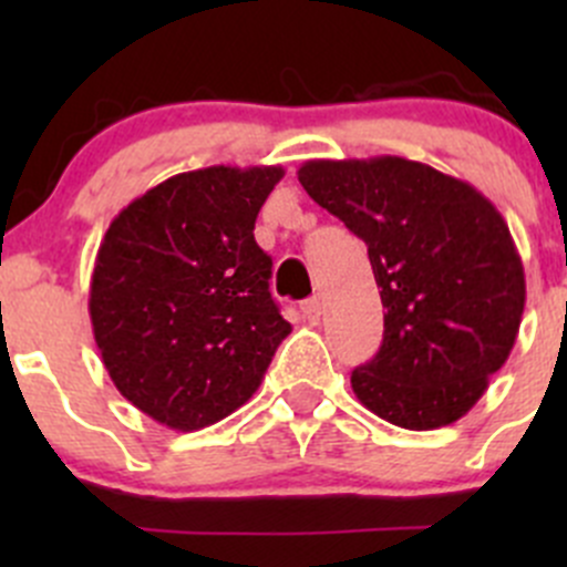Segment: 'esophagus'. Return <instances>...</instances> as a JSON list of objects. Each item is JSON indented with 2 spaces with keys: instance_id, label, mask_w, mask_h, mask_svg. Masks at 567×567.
I'll use <instances>...</instances> for the list:
<instances>
[{
  "instance_id": "obj_1",
  "label": "esophagus",
  "mask_w": 567,
  "mask_h": 567,
  "mask_svg": "<svg viewBox=\"0 0 567 567\" xmlns=\"http://www.w3.org/2000/svg\"><path fill=\"white\" fill-rule=\"evenodd\" d=\"M301 312H305V318L310 320L312 326H316L318 320H320V316H323V310H320V299H307V301H301Z\"/></svg>"
}]
</instances>
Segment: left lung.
Returning a JSON list of instances; mask_svg holds the SVG:
<instances>
[{
    "label": "left lung",
    "mask_w": 567,
    "mask_h": 567,
    "mask_svg": "<svg viewBox=\"0 0 567 567\" xmlns=\"http://www.w3.org/2000/svg\"><path fill=\"white\" fill-rule=\"evenodd\" d=\"M299 181L368 244L384 342L351 373L364 409L405 431L461 420L507 362L522 326V255L472 183L400 156L316 158Z\"/></svg>",
    "instance_id": "obj_1"
}]
</instances>
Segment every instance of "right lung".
I'll return each mask as SVG.
<instances>
[{
	"label": "right lung",
	"mask_w": 567,
	"mask_h": 567,
	"mask_svg": "<svg viewBox=\"0 0 567 567\" xmlns=\"http://www.w3.org/2000/svg\"><path fill=\"white\" fill-rule=\"evenodd\" d=\"M282 167H216L167 177L109 225L90 320L109 379L173 431L225 420L257 392L290 323L268 279L255 219Z\"/></svg>",
	"instance_id": "obj_1"
}]
</instances>
